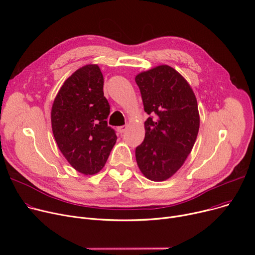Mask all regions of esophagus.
Segmentation results:
<instances>
[{
    "instance_id": "1",
    "label": "esophagus",
    "mask_w": 255,
    "mask_h": 255,
    "mask_svg": "<svg viewBox=\"0 0 255 255\" xmlns=\"http://www.w3.org/2000/svg\"><path fill=\"white\" fill-rule=\"evenodd\" d=\"M126 129H127V125H125V126H120V127H118V131H119L120 133H124V132L126 131Z\"/></svg>"
}]
</instances>
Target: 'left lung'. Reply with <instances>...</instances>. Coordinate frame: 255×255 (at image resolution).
Listing matches in <instances>:
<instances>
[{
    "mask_svg": "<svg viewBox=\"0 0 255 255\" xmlns=\"http://www.w3.org/2000/svg\"><path fill=\"white\" fill-rule=\"evenodd\" d=\"M144 112L145 135L136 146V162L155 182L170 178L190 154L199 129L194 93L185 78L167 65L135 77Z\"/></svg>",
    "mask_w": 255,
    "mask_h": 255,
    "instance_id": "8db88e82",
    "label": "left lung"
}]
</instances>
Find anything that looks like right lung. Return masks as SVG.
Returning <instances> with one entry per match:
<instances>
[{
  "instance_id": "add662e5",
  "label": "right lung",
  "mask_w": 255,
  "mask_h": 255,
  "mask_svg": "<svg viewBox=\"0 0 255 255\" xmlns=\"http://www.w3.org/2000/svg\"><path fill=\"white\" fill-rule=\"evenodd\" d=\"M103 75L87 65L65 80L51 109V127L60 151L84 175L102 169L117 141L107 125L110 103L104 97Z\"/></svg>"
}]
</instances>
